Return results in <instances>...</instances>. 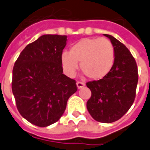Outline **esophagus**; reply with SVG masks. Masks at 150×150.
Returning a JSON list of instances; mask_svg holds the SVG:
<instances>
[{"mask_svg":"<svg viewBox=\"0 0 150 150\" xmlns=\"http://www.w3.org/2000/svg\"><path fill=\"white\" fill-rule=\"evenodd\" d=\"M76 85H77L78 89H80V88H82V87H83V86H85V83H83V82H80V81H77Z\"/></svg>","mask_w":150,"mask_h":150,"instance_id":"obj_1","label":"esophagus"}]
</instances>
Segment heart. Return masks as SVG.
Listing matches in <instances>:
<instances>
[{"instance_id": "obj_1", "label": "heart", "mask_w": 150, "mask_h": 150, "mask_svg": "<svg viewBox=\"0 0 150 150\" xmlns=\"http://www.w3.org/2000/svg\"><path fill=\"white\" fill-rule=\"evenodd\" d=\"M115 47L106 38H85L70 48L69 54L61 55V63L64 71L73 76L80 69L91 79L98 80L109 74L115 64Z\"/></svg>"}]
</instances>
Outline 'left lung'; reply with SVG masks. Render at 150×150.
Here are the masks:
<instances>
[{
	"label": "left lung",
	"instance_id": "8db88e82",
	"mask_svg": "<svg viewBox=\"0 0 150 150\" xmlns=\"http://www.w3.org/2000/svg\"><path fill=\"white\" fill-rule=\"evenodd\" d=\"M104 35L114 45L115 64L104 78L86 83L91 91L86 108L95 120L111 123L120 119L134 103L138 72L135 59L128 48L114 36Z\"/></svg>",
	"mask_w": 150,
	"mask_h": 150
}]
</instances>
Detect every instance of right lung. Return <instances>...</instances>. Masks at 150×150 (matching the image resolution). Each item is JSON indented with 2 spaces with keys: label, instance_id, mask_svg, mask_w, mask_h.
<instances>
[{
  "label": "right lung",
  "instance_id": "1",
  "mask_svg": "<svg viewBox=\"0 0 150 150\" xmlns=\"http://www.w3.org/2000/svg\"><path fill=\"white\" fill-rule=\"evenodd\" d=\"M67 35H44L28 44L13 69L12 91L18 111L35 126L56 122L77 91L75 79L63 74L61 55Z\"/></svg>",
  "mask_w": 150,
  "mask_h": 150
}]
</instances>
